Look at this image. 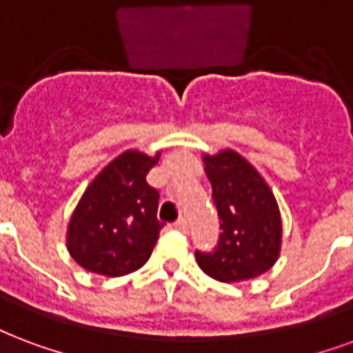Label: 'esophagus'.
Masks as SVG:
<instances>
[{
    "label": "esophagus",
    "instance_id": "esophagus-1",
    "mask_svg": "<svg viewBox=\"0 0 353 353\" xmlns=\"http://www.w3.org/2000/svg\"><path fill=\"white\" fill-rule=\"evenodd\" d=\"M174 228L177 230V232H187V228H189V226H187V219H183V216H181V219H177L176 223H174Z\"/></svg>",
    "mask_w": 353,
    "mask_h": 353
}]
</instances>
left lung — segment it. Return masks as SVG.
<instances>
[{"label":"left lung","mask_w":353,"mask_h":353,"mask_svg":"<svg viewBox=\"0 0 353 353\" xmlns=\"http://www.w3.org/2000/svg\"><path fill=\"white\" fill-rule=\"evenodd\" d=\"M203 163L223 232L211 252L196 250L198 265L221 283L262 275L276 262L283 236L273 192L236 151L205 155Z\"/></svg>","instance_id":"1"}]
</instances>
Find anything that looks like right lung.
<instances>
[{
	"label": "right lung",
	"mask_w": 353,
	"mask_h": 353,
	"mask_svg": "<svg viewBox=\"0 0 353 353\" xmlns=\"http://www.w3.org/2000/svg\"><path fill=\"white\" fill-rule=\"evenodd\" d=\"M159 161L140 151L114 159L83 192L70 216L67 247L83 270L121 276L142 268L164 226L159 190L145 176Z\"/></svg>",
	"instance_id": "obj_1"
}]
</instances>
